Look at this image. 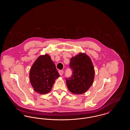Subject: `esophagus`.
Wrapping results in <instances>:
<instances>
[{"instance_id": "esophagus-1", "label": "esophagus", "mask_w": 130, "mask_h": 130, "mask_svg": "<svg viewBox=\"0 0 130 130\" xmlns=\"http://www.w3.org/2000/svg\"><path fill=\"white\" fill-rule=\"evenodd\" d=\"M58 73H59V74L60 75H62V74H63V73H64V72H63V71L60 70V71H58Z\"/></svg>"}]
</instances>
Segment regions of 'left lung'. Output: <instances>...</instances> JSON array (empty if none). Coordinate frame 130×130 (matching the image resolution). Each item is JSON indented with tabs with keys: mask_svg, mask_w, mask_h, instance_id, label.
<instances>
[{
	"mask_svg": "<svg viewBox=\"0 0 130 130\" xmlns=\"http://www.w3.org/2000/svg\"><path fill=\"white\" fill-rule=\"evenodd\" d=\"M70 67L73 72L72 77L66 79L68 90L75 94L86 93L93 84L95 75L91 58L85 53H79L71 58Z\"/></svg>",
	"mask_w": 130,
	"mask_h": 130,
	"instance_id": "8db88e82",
	"label": "left lung"
}]
</instances>
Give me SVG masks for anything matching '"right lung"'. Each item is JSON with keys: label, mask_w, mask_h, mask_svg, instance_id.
Returning a JSON list of instances; mask_svg holds the SVG:
<instances>
[{"label": "right lung", "mask_w": 130, "mask_h": 130, "mask_svg": "<svg viewBox=\"0 0 130 130\" xmlns=\"http://www.w3.org/2000/svg\"><path fill=\"white\" fill-rule=\"evenodd\" d=\"M59 77L56 65L47 54L37 57L29 73L31 86L35 92L41 94L50 92Z\"/></svg>", "instance_id": "right-lung-1"}]
</instances>
